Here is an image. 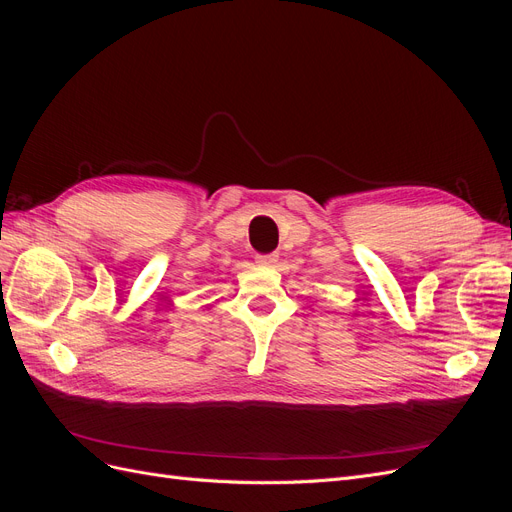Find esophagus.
I'll use <instances>...</instances> for the list:
<instances>
[{
  "mask_svg": "<svg viewBox=\"0 0 512 512\" xmlns=\"http://www.w3.org/2000/svg\"><path fill=\"white\" fill-rule=\"evenodd\" d=\"M256 262L260 267H273L277 262V256L275 254H262V256H256Z\"/></svg>",
  "mask_w": 512,
  "mask_h": 512,
  "instance_id": "esophagus-1",
  "label": "esophagus"
}]
</instances>
